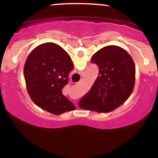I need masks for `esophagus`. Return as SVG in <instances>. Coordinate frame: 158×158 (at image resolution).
Segmentation results:
<instances>
[{"mask_svg":"<svg viewBox=\"0 0 158 158\" xmlns=\"http://www.w3.org/2000/svg\"><path fill=\"white\" fill-rule=\"evenodd\" d=\"M74 103H75V102H74Z\"/></svg>","mask_w":158,"mask_h":158,"instance_id":"34e87169","label":"esophagus"}]
</instances>
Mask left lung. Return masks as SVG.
Returning <instances> with one entry per match:
<instances>
[{
	"instance_id": "1",
	"label": "left lung",
	"mask_w": 158,
	"mask_h": 158,
	"mask_svg": "<svg viewBox=\"0 0 158 158\" xmlns=\"http://www.w3.org/2000/svg\"><path fill=\"white\" fill-rule=\"evenodd\" d=\"M91 62L98 65V75L78 106L98 113L111 112L122 105L133 91L135 62L126 50L115 45L99 49L92 56Z\"/></svg>"
}]
</instances>
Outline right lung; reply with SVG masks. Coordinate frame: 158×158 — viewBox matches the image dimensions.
I'll return each instance as SVG.
<instances>
[{
	"instance_id": "right-lung-1",
	"label": "right lung",
	"mask_w": 158,
	"mask_h": 158,
	"mask_svg": "<svg viewBox=\"0 0 158 158\" xmlns=\"http://www.w3.org/2000/svg\"><path fill=\"white\" fill-rule=\"evenodd\" d=\"M73 63L68 52L52 42L39 45L28 56L23 75L30 98L36 106L58 115L75 109L62 94Z\"/></svg>"
}]
</instances>
